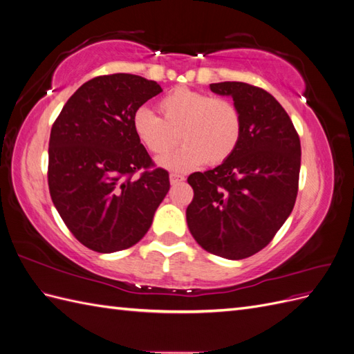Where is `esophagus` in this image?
Returning a JSON list of instances; mask_svg holds the SVG:
<instances>
[{
  "label": "esophagus",
  "instance_id": "obj_1",
  "mask_svg": "<svg viewBox=\"0 0 354 354\" xmlns=\"http://www.w3.org/2000/svg\"><path fill=\"white\" fill-rule=\"evenodd\" d=\"M185 180V177L183 176H180V174H176V173H173V174H169V183L173 185V186H176V185H178V183H181V181Z\"/></svg>",
  "mask_w": 354,
  "mask_h": 354
}]
</instances>
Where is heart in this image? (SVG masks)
<instances>
[{
  "label": "heart",
  "mask_w": 354,
  "mask_h": 354,
  "mask_svg": "<svg viewBox=\"0 0 354 354\" xmlns=\"http://www.w3.org/2000/svg\"><path fill=\"white\" fill-rule=\"evenodd\" d=\"M159 116L145 108L131 118L133 131L155 156L168 155L178 140V151L159 164L173 171L195 169L207 162L220 165L227 160L241 142L242 115L236 104L226 97L178 87L156 103Z\"/></svg>",
  "instance_id": "b5f03b06"
}]
</instances>
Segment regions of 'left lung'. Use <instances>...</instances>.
<instances>
[{
  "mask_svg": "<svg viewBox=\"0 0 354 354\" xmlns=\"http://www.w3.org/2000/svg\"><path fill=\"white\" fill-rule=\"evenodd\" d=\"M232 95L242 115L241 142L214 169L194 173L186 209L192 236L229 260L261 251L291 214L298 194L301 145L291 118L270 93L246 82L209 84Z\"/></svg>",
  "mask_w": 354,
  "mask_h": 354,
  "instance_id": "8db88e82",
  "label": "left lung"
}]
</instances>
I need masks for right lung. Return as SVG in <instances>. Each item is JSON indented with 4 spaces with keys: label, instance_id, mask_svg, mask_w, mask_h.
<instances>
[{
    "label": "right lung",
    "instance_id": "1",
    "mask_svg": "<svg viewBox=\"0 0 354 354\" xmlns=\"http://www.w3.org/2000/svg\"><path fill=\"white\" fill-rule=\"evenodd\" d=\"M160 91L137 75H100L71 95L51 127V201L73 236L95 252L136 245L168 194V171L156 168L131 127L134 112Z\"/></svg>",
    "mask_w": 354,
    "mask_h": 354
}]
</instances>
